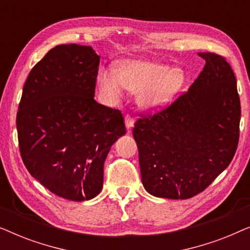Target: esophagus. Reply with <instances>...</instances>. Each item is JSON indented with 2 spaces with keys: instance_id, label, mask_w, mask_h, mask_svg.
I'll return each mask as SVG.
<instances>
[{
  "instance_id": "esophagus-1",
  "label": "esophagus",
  "mask_w": 250,
  "mask_h": 250,
  "mask_svg": "<svg viewBox=\"0 0 250 250\" xmlns=\"http://www.w3.org/2000/svg\"><path fill=\"white\" fill-rule=\"evenodd\" d=\"M125 125L127 129H131L133 126H134V119H133L132 116H129V115L125 116Z\"/></svg>"
}]
</instances>
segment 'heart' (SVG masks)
Here are the masks:
<instances>
[{"label": "heart", "mask_w": 250, "mask_h": 250, "mask_svg": "<svg viewBox=\"0 0 250 250\" xmlns=\"http://www.w3.org/2000/svg\"><path fill=\"white\" fill-rule=\"evenodd\" d=\"M187 81V73L181 67L151 60H125L114 68H101L97 82L104 94L110 100L122 97L124 88L138 93V104L148 111L165 108L176 97Z\"/></svg>", "instance_id": "b5f03b06"}]
</instances>
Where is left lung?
<instances>
[{
    "instance_id": "8db88e82",
    "label": "left lung",
    "mask_w": 250,
    "mask_h": 250,
    "mask_svg": "<svg viewBox=\"0 0 250 250\" xmlns=\"http://www.w3.org/2000/svg\"><path fill=\"white\" fill-rule=\"evenodd\" d=\"M206 61L189 90L168 107L136 121L141 180L150 194L188 199L204 191L233 158L239 142L240 99L224 57Z\"/></svg>"
}]
</instances>
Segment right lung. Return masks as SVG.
<instances>
[{"instance_id": "obj_1", "label": "right lung", "mask_w": 250, "mask_h": 250, "mask_svg": "<svg viewBox=\"0 0 250 250\" xmlns=\"http://www.w3.org/2000/svg\"><path fill=\"white\" fill-rule=\"evenodd\" d=\"M99 62L91 46L51 49L30 70L17 112L26 168L68 200H90L100 193L104 160L126 133L122 112L94 100Z\"/></svg>"}]
</instances>
